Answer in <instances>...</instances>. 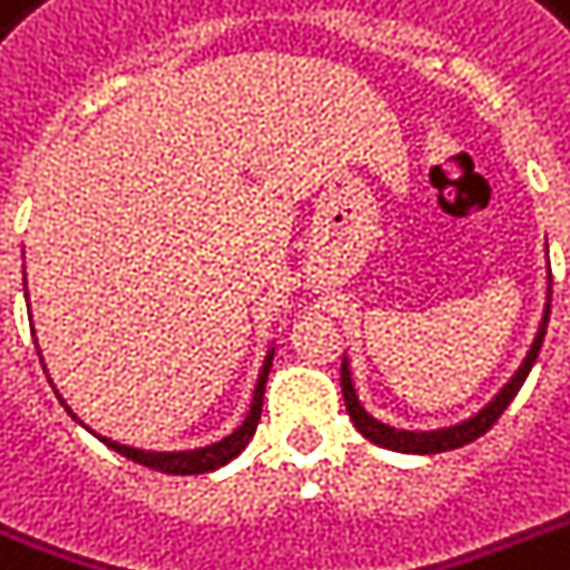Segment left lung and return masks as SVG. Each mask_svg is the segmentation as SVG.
<instances>
[{"label": "left lung", "instance_id": "8db88e82", "mask_svg": "<svg viewBox=\"0 0 570 570\" xmlns=\"http://www.w3.org/2000/svg\"><path fill=\"white\" fill-rule=\"evenodd\" d=\"M548 320H550V289H548V307H544V320L539 325V334L532 340V348L523 357V364L518 366V373L512 375V381L505 384L500 393L494 396V402H488L476 416H470L464 423L450 425V429H434V432H405V429H393V425L379 423L373 414H366L364 405L357 402L355 384H352V373H348V364L343 361V370H340V384H343V399H346V411L352 416V423L366 441L379 443L384 450L393 452H414V455H432V452H446V450H459L464 443L476 441L479 434H485L491 425L500 420L509 402L518 396V390L530 375L532 364L541 352V343H544V334H548Z\"/></svg>", "mask_w": 570, "mask_h": 570}]
</instances>
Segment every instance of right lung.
Listing matches in <instances>:
<instances>
[{
    "label": "right lung",
    "instance_id": "right-lung-1",
    "mask_svg": "<svg viewBox=\"0 0 570 570\" xmlns=\"http://www.w3.org/2000/svg\"><path fill=\"white\" fill-rule=\"evenodd\" d=\"M272 357H275V348L266 355V364L259 370V379H257V387H254V402H250V411L245 416V423L236 429L233 434H227L224 441L213 443V446H204V450H189V452H145V450H132V446H124L118 441H109V438H100L109 450L120 452V455H127L129 461H136L141 468H150V470H159V473H174V476H191V473H209V470L222 468L227 461H233L239 455L248 441L254 438L257 432V423H259V414H263V393H266V379H268V370H272ZM43 364V361H40ZM61 399V396H58ZM67 407V405H65ZM67 414L73 416L76 414L67 407Z\"/></svg>",
    "mask_w": 570,
    "mask_h": 570
}]
</instances>
